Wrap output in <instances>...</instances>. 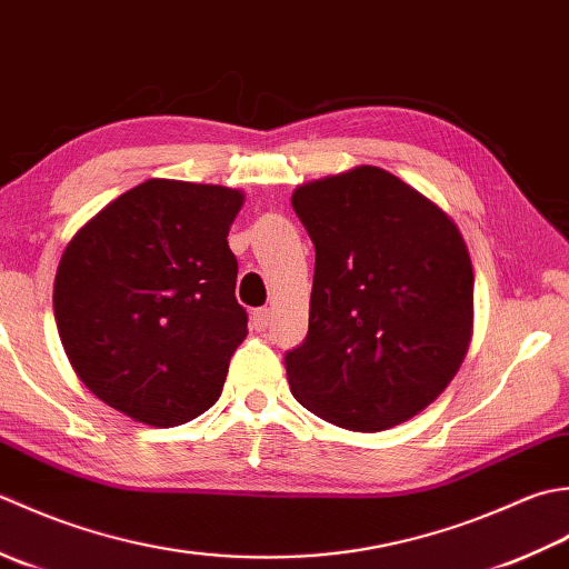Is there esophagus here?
<instances>
[{
  "instance_id": "34e87169",
  "label": "esophagus",
  "mask_w": 569,
  "mask_h": 569,
  "mask_svg": "<svg viewBox=\"0 0 569 569\" xmlns=\"http://www.w3.org/2000/svg\"><path fill=\"white\" fill-rule=\"evenodd\" d=\"M270 321H272V311L268 307L254 309L252 315H250V323H252L254 331H264V329L270 327Z\"/></svg>"
}]
</instances>
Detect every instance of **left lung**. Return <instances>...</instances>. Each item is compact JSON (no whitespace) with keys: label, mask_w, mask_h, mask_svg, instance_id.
<instances>
[{"label":"left lung","mask_w":569,"mask_h":569,"mask_svg":"<svg viewBox=\"0 0 569 569\" xmlns=\"http://www.w3.org/2000/svg\"><path fill=\"white\" fill-rule=\"evenodd\" d=\"M292 206L317 262L307 339L284 356L289 390L343 430L402 425L469 351L467 242L442 208L380 167L301 183Z\"/></svg>","instance_id":"1"}]
</instances>
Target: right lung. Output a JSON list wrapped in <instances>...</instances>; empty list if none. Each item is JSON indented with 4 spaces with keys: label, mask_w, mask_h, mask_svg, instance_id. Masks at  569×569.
<instances>
[{
    "label": "right lung",
    "mask_w": 569,
    "mask_h": 569,
    "mask_svg": "<svg viewBox=\"0 0 569 569\" xmlns=\"http://www.w3.org/2000/svg\"><path fill=\"white\" fill-rule=\"evenodd\" d=\"M246 193L149 179L68 242L53 282L58 336L83 386L152 427H177L220 398L248 336L228 230Z\"/></svg>",
    "instance_id": "1"
}]
</instances>
